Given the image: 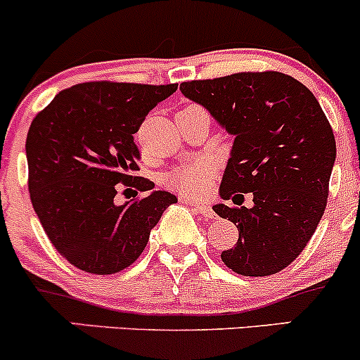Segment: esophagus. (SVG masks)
<instances>
[{"label": "esophagus", "mask_w": 360, "mask_h": 360, "mask_svg": "<svg viewBox=\"0 0 360 360\" xmlns=\"http://www.w3.org/2000/svg\"><path fill=\"white\" fill-rule=\"evenodd\" d=\"M191 206H194V210L198 211V213L205 214V217H207V218H214V211L211 210V206L206 205V202H201V201L191 202Z\"/></svg>", "instance_id": "obj_1"}]
</instances>
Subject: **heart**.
<instances>
[{"label":"heart","instance_id":"1","mask_svg":"<svg viewBox=\"0 0 360 360\" xmlns=\"http://www.w3.org/2000/svg\"><path fill=\"white\" fill-rule=\"evenodd\" d=\"M214 175H217V165L211 159L198 158L173 169L166 176V185L175 188L185 198H201L210 191Z\"/></svg>","mask_w":360,"mask_h":360}]
</instances>
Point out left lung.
Listing matches in <instances>:
<instances>
[{
  "instance_id": "left-lung-1",
  "label": "left lung",
  "mask_w": 360,
  "mask_h": 360,
  "mask_svg": "<svg viewBox=\"0 0 360 360\" xmlns=\"http://www.w3.org/2000/svg\"><path fill=\"white\" fill-rule=\"evenodd\" d=\"M236 136L220 185L218 217L237 225L239 239L221 262L240 276L286 269L305 250L324 214L336 158L333 128L312 91L277 70L236 72L180 84ZM254 206H242L243 194Z\"/></svg>"
}]
</instances>
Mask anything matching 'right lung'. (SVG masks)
<instances>
[{
    "label": "right lung",
    "mask_w": 360,
    "mask_h": 360,
    "mask_svg": "<svg viewBox=\"0 0 360 360\" xmlns=\"http://www.w3.org/2000/svg\"><path fill=\"white\" fill-rule=\"evenodd\" d=\"M176 86L79 83L32 120L25 140L32 207L55 250L83 272L107 276L131 265L162 211L176 202L135 176L140 150L133 140L149 110ZM120 183L148 194L116 205Z\"/></svg>",
    "instance_id": "obj_1"
}]
</instances>
